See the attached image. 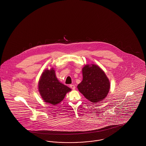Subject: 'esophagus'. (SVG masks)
<instances>
[{"mask_svg": "<svg viewBox=\"0 0 146 146\" xmlns=\"http://www.w3.org/2000/svg\"><path fill=\"white\" fill-rule=\"evenodd\" d=\"M70 88L72 89H73V90H75L76 89V86H75V85H70Z\"/></svg>", "mask_w": 146, "mask_h": 146, "instance_id": "obj_1", "label": "esophagus"}]
</instances>
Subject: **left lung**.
<instances>
[{
    "label": "left lung",
    "mask_w": 146,
    "mask_h": 146,
    "mask_svg": "<svg viewBox=\"0 0 146 146\" xmlns=\"http://www.w3.org/2000/svg\"><path fill=\"white\" fill-rule=\"evenodd\" d=\"M83 80L77 88L86 99L96 104L107 97L111 87L104 71L95 64H86L82 68Z\"/></svg>",
    "instance_id": "1"
}]
</instances>
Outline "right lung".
Instances as JSON below:
<instances>
[{"instance_id":"right-lung-1","label":"right lung","mask_w":146,"mask_h":146,"mask_svg":"<svg viewBox=\"0 0 146 146\" xmlns=\"http://www.w3.org/2000/svg\"><path fill=\"white\" fill-rule=\"evenodd\" d=\"M38 91L44 102L56 105L62 101L71 89L59 82L56 76L55 70L51 68L42 73L38 82Z\"/></svg>"}]
</instances>
